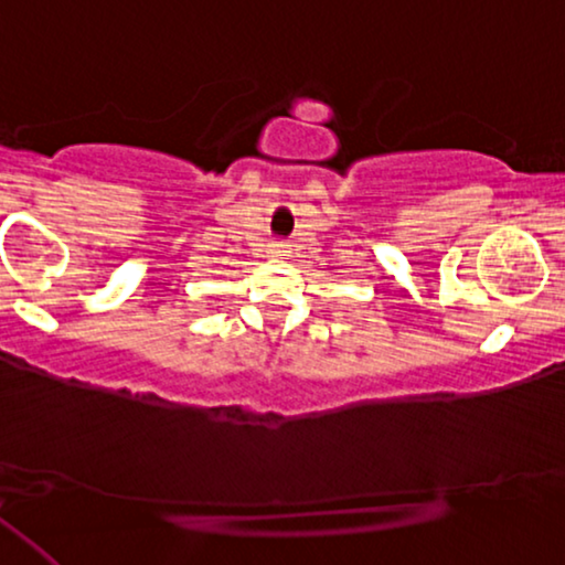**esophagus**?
<instances>
[{"instance_id":"34e87169","label":"esophagus","mask_w":565,"mask_h":565,"mask_svg":"<svg viewBox=\"0 0 565 565\" xmlns=\"http://www.w3.org/2000/svg\"><path fill=\"white\" fill-rule=\"evenodd\" d=\"M275 249H277V253H285V245H282V242H280V245H275Z\"/></svg>"}]
</instances>
